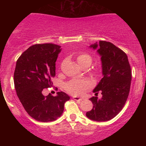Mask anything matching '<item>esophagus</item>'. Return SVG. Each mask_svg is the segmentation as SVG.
Instances as JSON below:
<instances>
[{
    "label": "esophagus",
    "mask_w": 146,
    "mask_h": 146,
    "mask_svg": "<svg viewBox=\"0 0 146 146\" xmlns=\"http://www.w3.org/2000/svg\"><path fill=\"white\" fill-rule=\"evenodd\" d=\"M73 99L75 100L76 101H78V102H80L82 100V98H78V97H76V96H73Z\"/></svg>",
    "instance_id": "esophagus-1"
}]
</instances>
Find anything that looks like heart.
I'll return each instance as SVG.
<instances>
[{"instance_id":"b5f03b06","label":"heart","mask_w":146,"mask_h":146,"mask_svg":"<svg viewBox=\"0 0 146 146\" xmlns=\"http://www.w3.org/2000/svg\"><path fill=\"white\" fill-rule=\"evenodd\" d=\"M77 60L81 66L86 63L92 62V56L86 53H81L77 56ZM93 86V82L88 78H73L65 85V89L69 93L74 95H83L86 91Z\"/></svg>"}]
</instances>
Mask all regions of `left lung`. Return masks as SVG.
<instances>
[{
	"label": "left lung",
	"mask_w": 146,
	"mask_h": 146,
	"mask_svg": "<svg viewBox=\"0 0 146 146\" xmlns=\"http://www.w3.org/2000/svg\"><path fill=\"white\" fill-rule=\"evenodd\" d=\"M101 56L103 78L95 87V97L90 99L93 104L87 117L97 121H106L115 117L127 100L131 81V69L126 53L112 43L100 41L90 46ZM103 98L98 100L99 91Z\"/></svg>",
	"instance_id": "obj_1"
}]
</instances>
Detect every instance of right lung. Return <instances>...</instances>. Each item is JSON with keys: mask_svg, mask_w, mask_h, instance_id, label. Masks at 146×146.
I'll return each mask as SVG.
<instances>
[{"mask_svg": "<svg viewBox=\"0 0 146 146\" xmlns=\"http://www.w3.org/2000/svg\"><path fill=\"white\" fill-rule=\"evenodd\" d=\"M61 46L38 44L29 47L16 63L14 72L15 88L27 114L41 122L56 120L63 114L64 104L70 97L64 92L56 96H44L42 91L52 86L56 75V61Z\"/></svg>", "mask_w": 146, "mask_h": 146, "instance_id": "right-lung-1", "label": "right lung"}]
</instances>
